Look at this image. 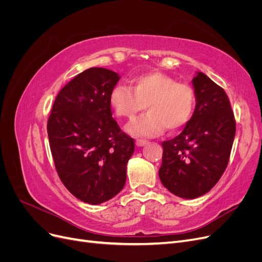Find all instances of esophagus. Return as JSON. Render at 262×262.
Listing matches in <instances>:
<instances>
[{"label":"esophagus","instance_id":"34e87169","mask_svg":"<svg viewBox=\"0 0 262 262\" xmlns=\"http://www.w3.org/2000/svg\"><path fill=\"white\" fill-rule=\"evenodd\" d=\"M147 143V141L146 140H137L136 141V144H137V146H143V145H145Z\"/></svg>","mask_w":262,"mask_h":262}]
</instances>
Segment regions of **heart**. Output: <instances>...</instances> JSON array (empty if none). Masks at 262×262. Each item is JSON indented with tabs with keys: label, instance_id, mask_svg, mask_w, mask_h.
Segmentation results:
<instances>
[{
	"label": "heart",
	"instance_id": "b5f03b06",
	"mask_svg": "<svg viewBox=\"0 0 262 262\" xmlns=\"http://www.w3.org/2000/svg\"><path fill=\"white\" fill-rule=\"evenodd\" d=\"M109 104L119 118L132 119L146 106L148 113L132 121L128 131L136 137H153L178 130L191 119L196 95L191 85L177 82L161 72H149L132 80V87L117 84L109 94Z\"/></svg>",
	"mask_w": 262,
	"mask_h": 262
}]
</instances>
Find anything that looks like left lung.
<instances>
[{
	"mask_svg": "<svg viewBox=\"0 0 262 262\" xmlns=\"http://www.w3.org/2000/svg\"><path fill=\"white\" fill-rule=\"evenodd\" d=\"M194 113L179 136L164 141L158 175L163 186L184 199L216 185L229 161L236 122L225 91L202 72L193 77Z\"/></svg>",
	"mask_w": 262,
	"mask_h": 262,
	"instance_id": "obj_1",
	"label": "left lung"
}]
</instances>
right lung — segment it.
Returning <instances> with one entry per match:
<instances>
[{"label": "right lung", "mask_w": 262, "mask_h": 262, "mask_svg": "<svg viewBox=\"0 0 262 262\" xmlns=\"http://www.w3.org/2000/svg\"><path fill=\"white\" fill-rule=\"evenodd\" d=\"M120 76L91 68L58 94L47 130L58 175L69 191L100 204L121 191L134 141L113 118L109 94Z\"/></svg>", "instance_id": "add662e5"}]
</instances>
